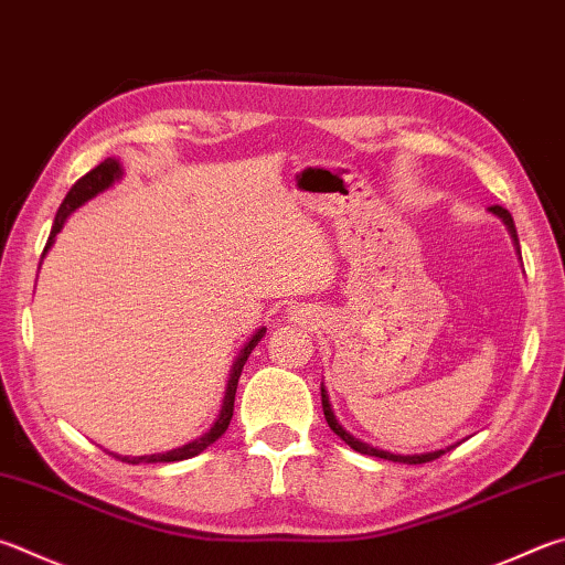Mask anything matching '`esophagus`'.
<instances>
[{
  "label": "esophagus",
  "mask_w": 565,
  "mask_h": 565,
  "mask_svg": "<svg viewBox=\"0 0 565 565\" xmlns=\"http://www.w3.org/2000/svg\"><path fill=\"white\" fill-rule=\"evenodd\" d=\"M294 316H296V313H294Z\"/></svg>",
  "instance_id": "obj_1"
}]
</instances>
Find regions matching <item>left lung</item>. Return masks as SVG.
<instances>
[{"label":"left lung","instance_id":"8db88e82","mask_svg":"<svg viewBox=\"0 0 565 565\" xmlns=\"http://www.w3.org/2000/svg\"><path fill=\"white\" fill-rule=\"evenodd\" d=\"M489 212L507 224L511 239H514L516 254L521 256L516 227H514V220H511V214H509L504 207H499V204H494V207H489ZM321 405H323V415H326L328 427H331L333 433H335L338 437H341L348 447L355 449V452H361V455H367V457H377V459H387V461H399V465H425V461H433V459H437V457H443L445 452H449V449H455V447L459 445V443H457V445H449V447H445V449H435V452H419V455H395V452H387V449H377V447H373V445L361 443V439L353 437L341 423H338L335 415H333L331 399H328V390H326L323 385H321Z\"/></svg>","mask_w":565,"mask_h":565}]
</instances>
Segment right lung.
<instances>
[{
    "instance_id": "right-lung-1",
    "label": "right lung",
    "mask_w": 565,
    "mask_h": 565,
    "mask_svg": "<svg viewBox=\"0 0 565 565\" xmlns=\"http://www.w3.org/2000/svg\"><path fill=\"white\" fill-rule=\"evenodd\" d=\"M120 178H122L120 160H118V158H106L104 162H100L98 168L86 172V175L81 178V180L74 184V188L68 190V194L64 198V202H61V207H58L56 217H54V227H51L49 242H46V247H44V254H41V259H44L46 252L51 249V244L56 242V234L61 232V227H64L71 214H74V212L81 207V204H86L88 200L98 198L100 192H106V190L110 188V184H116ZM264 333H266L264 326L256 328L249 341L242 345L239 355L234 358L232 371H230V381H227V393H224V399H222V409H220L217 419H214L207 433H202L198 439H190L188 445L175 447V449H168V452L142 455V457H122V455H113V452H110V455L116 457V459H120V461H126V465H156V461H182V459H190V457H194V455L204 452V449H207L210 445L217 443V439H220L224 433H227L230 419H232V415H234V395H237V383H239L242 367H244V363H247V358H249V353L256 348V343H259L262 338H264Z\"/></svg>"
}]
</instances>
